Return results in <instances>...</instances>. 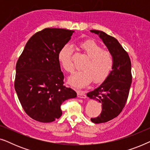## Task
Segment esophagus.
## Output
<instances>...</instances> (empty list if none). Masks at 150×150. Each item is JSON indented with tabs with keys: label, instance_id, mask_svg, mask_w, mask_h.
<instances>
[{
	"label": "esophagus",
	"instance_id": "esophagus-1",
	"mask_svg": "<svg viewBox=\"0 0 150 150\" xmlns=\"http://www.w3.org/2000/svg\"><path fill=\"white\" fill-rule=\"evenodd\" d=\"M77 95H78V97L80 98H87V96H86V94H85V92L83 91H81V90H79V91H77Z\"/></svg>",
	"mask_w": 150,
	"mask_h": 150
}]
</instances>
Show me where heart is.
Returning <instances> with one entry per match:
<instances>
[{"label": "heart", "mask_w": 150, "mask_h": 150, "mask_svg": "<svg viewBox=\"0 0 150 150\" xmlns=\"http://www.w3.org/2000/svg\"><path fill=\"white\" fill-rule=\"evenodd\" d=\"M80 47L89 57L83 65L84 69L76 71L69 78V83L77 87H83L93 81L94 83H100L107 79L111 72L114 59L109 51L103 50L97 42L87 40L81 42ZM59 60L65 70L73 72L74 65L72 61V47L65 44L59 51Z\"/></svg>", "instance_id": "obj_1"}]
</instances>
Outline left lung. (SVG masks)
<instances>
[{
	"label": "left lung",
	"instance_id": "obj_1",
	"mask_svg": "<svg viewBox=\"0 0 150 150\" xmlns=\"http://www.w3.org/2000/svg\"><path fill=\"white\" fill-rule=\"evenodd\" d=\"M90 31L99 35L114 59L113 67L107 79L87 94L90 99L102 104L100 115L91 119L93 123L100 124L117 117L125 106L132 83L131 62L128 54L115 38L101 30Z\"/></svg>",
	"mask_w": 150,
	"mask_h": 150
}]
</instances>
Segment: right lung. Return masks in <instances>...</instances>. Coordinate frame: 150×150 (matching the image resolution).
<instances>
[{
  "instance_id": "add662e5",
  "label": "right lung",
  "mask_w": 150,
  "mask_h": 150,
  "mask_svg": "<svg viewBox=\"0 0 150 150\" xmlns=\"http://www.w3.org/2000/svg\"><path fill=\"white\" fill-rule=\"evenodd\" d=\"M74 30L47 28L26 43L16 66L15 90L28 116L40 122H54L62 115L61 105L77 96L63 85L59 51L70 40Z\"/></svg>"
}]
</instances>
